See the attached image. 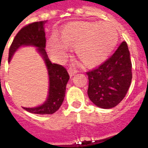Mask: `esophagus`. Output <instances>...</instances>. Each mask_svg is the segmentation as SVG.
Returning <instances> with one entry per match:
<instances>
[{
	"mask_svg": "<svg viewBox=\"0 0 148 148\" xmlns=\"http://www.w3.org/2000/svg\"><path fill=\"white\" fill-rule=\"evenodd\" d=\"M68 73H69V74H70V76L72 77V76H74L75 74H77V71H76V70L72 69V68H70V69H68Z\"/></svg>",
	"mask_w": 148,
	"mask_h": 148,
	"instance_id": "obj_1",
	"label": "esophagus"
}]
</instances>
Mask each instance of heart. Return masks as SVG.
I'll list each match as a JSON object with an SVG mask.
<instances>
[{
	"label": "heart",
	"mask_w": 148,
	"mask_h": 148,
	"mask_svg": "<svg viewBox=\"0 0 148 148\" xmlns=\"http://www.w3.org/2000/svg\"><path fill=\"white\" fill-rule=\"evenodd\" d=\"M59 40L51 38L48 45L52 51L64 56L66 46H74V51L87 66L101 63L109 57L118 41V32L109 22H72L62 27Z\"/></svg>",
	"instance_id": "1"
}]
</instances>
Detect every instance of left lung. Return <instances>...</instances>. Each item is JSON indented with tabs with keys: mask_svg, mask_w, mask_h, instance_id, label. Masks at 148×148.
Returning a JSON list of instances; mask_svg holds the SVG:
<instances>
[{
	"mask_svg": "<svg viewBox=\"0 0 148 148\" xmlns=\"http://www.w3.org/2000/svg\"><path fill=\"white\" fill-rule=\"evenodd\" d=\"M88 96L99 108L112 109L121 102L129 89L132 78L130 52L123 42L103 64L86 73Z\"/></svg>",
	"mask_w": 148,
	"mask_h": 148,
	"instance_id": "8db88e82",
	"label": "left lung"
}]
</instances>
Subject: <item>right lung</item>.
Here are the masks:
<instances>
[{
  "mask_svg": "<svg viewBox=\"0 0 148 148\" xmlns=\"http://www.w3.org/2000/svg\"><path fill=\"white\" fill-rule=\"evenodd\" d=\"M47 21L35 22L24 27L15 36L8 53V62L17 50L22 47H34L42 57L47 70L49 77L48 94L42 105L25 110L35 114H53L63 102L66 84L70 79L68 72L62 66L52 63L45 51L46 38L44 24Z\"/></svg>",
  "mask_w": 148,
  "mask_h": 148,
  "instance_id": "add662e5",
  "label": "right lung"
}]
</instances>
